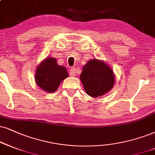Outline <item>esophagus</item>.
<instances>
[{"mask_svg": "<svg viewBox=\"0 0 155 155\" xmlns=\"http://www.w3.org/2000/svg\"><path fill=\"white\" fill-rule=\"evenodd\" d=\"M76 74V69L74 68H72L70 70V75L72 76V77H74Z\"/></svg>", "mask_w": 155, "mask_h": 155, "instance_id": "esophagus-1", "label": "esophagus"}]
</instances>
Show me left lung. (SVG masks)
Instances as JSON below:
<instances>
[{
    "instance_id": "left-lung-1",
    "label": "left lung",
    "mask_w": 155,
    "mask_h": 155,
    "mask_svg": "<svg viewBox=\"0 0 155 155\" xmlns=\"http://www.w3.org/2000/svg\"><path fill=\"white\" fill-rule=\"evenodd\" d=\"M80 78L85 92L93 98L109 92L115 83L112 69L104 62L96 59L90 60L83 66Z\"/></svg>"
}]
</instances>
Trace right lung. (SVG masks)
<instances>
[{"instance_id":"1","label":"right lung","mask_w":155,"mask_h":155,"mask_svg":"<svg viewBox=\"0 0 155 155\" xmlns=\"http://www.w3.org/2000/svg\"><path fill=\"white\" fill-rule=\"evenodd\" d=\"M68 75L67 69L64 66L59 65L56 59L47 57L37 67L35 81L38 86L44 91L53 93Z\"/></svg>"}]
</instances>
